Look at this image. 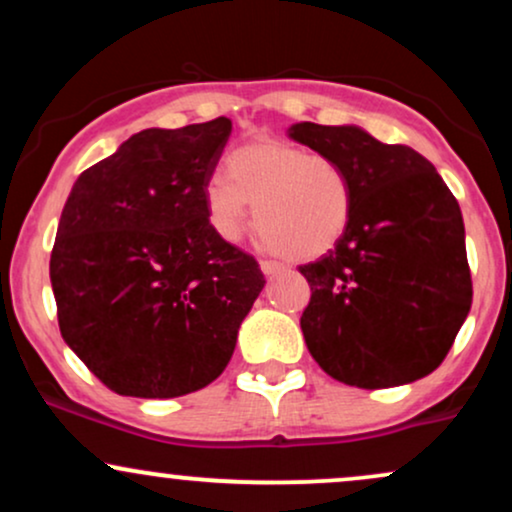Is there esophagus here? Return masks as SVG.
<instances>
[{
    "mask_svg": "<svg viewBox=\"0 0 512 512\" xmlns=\"http://www.w3.org/2000/svg\"><path fill=\"white\" fill-rule=\"evenodd\" d=\"M260 267H262L264 276H274V274H279L281 269H284V264L276 262V260H262V262H260Z\"/></svg>",
    "mask_w": 512,
    "mask_h": 512,
    "instance_id": "34e87169",
    "label": "esophagus"
}]
</instances>
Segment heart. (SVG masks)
Instances as JSON below:
<instances>
[{
	"instance_id": "1",
	"label": "heart",
	"mask_w": 512,
	"mask_h": 512,
	"mask_svg": "<svg viewBox=\"0 0 512 512\" xmlns=\"http://www.w3.org/2000/svg\"><path fill=\"white\" fill-rule=\"evenodd\" d=\"M207 214L221 238L236 240L252 223L286 260H315L342 240L354 211V185L339 161L296 144L252 142L233 151L226 178L209 180Z\"/></svg>"
}]
</instances>
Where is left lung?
I'll list each match as a JSON object with an SVG mask.
<instances>
[{
  "instance_id": "8db88e82",
  "label": "left lung",
  "mask_w": 512,
  "mask_h": 512,
  "mask_svg": "<svg viewBox=\"0 0 512 512\" xmlns=\"http://www.w3.org/2000/svg\"><path fill=\"white\" fill-rule=\"evenodd\" d=\"M291 139L332 156L354 185L334 250L298 267L308 351L344 385L380 390L433 373L472 308L460 204L431 161L358 127L298 122Z\"/></svg>"
}]
</instances>
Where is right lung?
<instances>
[{
	"mask_svg": "<svg viewBox=\"0 0 512 512\" xmlns=\"http://www.w3.org/2000/svg\"><path fill=\"white\" fill-rule=\"evenodd\" d=\"M231 129L228 117L144 129L69 192L50 255L57 322L117 395L207 387L264 289L260 264L214 231L204 202Z\"/></svg>",
	"mask_w": 512,
	"mask_h": 512,
	"instance_id": "add662e5",
	"label": "right lung"
}]
</instances>
